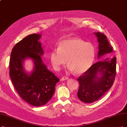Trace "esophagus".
Instances as JSON below:
<instances>
[{
    "instance_id": "1",
    "label": "esophagus",
    "mask_w": 127,
    "mask_h": 127,
    "mask_svg": "<svg viewBox=\"0 0 127 127\" xmlns=\"http://www.w3.org/2000/svg\"><path fill=\"white\" fill-rule=\"evenodd\" d=\"M68 79V78L67 77H63L61 78V80L62 81H65V80H67V79Z\"/></svg>"
}]
</instances>
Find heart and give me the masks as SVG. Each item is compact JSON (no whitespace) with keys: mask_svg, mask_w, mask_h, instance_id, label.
<instances>
[{"mask_svg":"<svg viewBox=\"0 0 127 127\" xmlns=\"http://www.w3.org/2000/svg\"><path fill=\"white\" fill-rule=\"evenodd\" d=\"M95 52L94 46L90 42L78 38H69L60 42L58 49L51 52L50 59L55 70H59L67 60L69 71L81 74L91 67Z\"/></svg>","mask_w":127,"mask_h":127,"instance_id":"obj_1","label":"heart"}]
</instances>
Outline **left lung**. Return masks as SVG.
Instances as JSON below:
<instances>
[{
  "label": "left lung",
  "mask_w": 127,
  "mask_h": 127,
  "mask_svg": "<svg viewBox=\"0 0 127 127\" xmlns=\"http://www.w3.org/2000/svg\"><path fill=\"white\" fill-rule=\"evenodd\" d=\"M98 42V58L113 52L107 37L100 32H94ZM116 58L98 61L78 78L79 87L77 96L82 101L91 104L104 96L114 84L116 76Z\"/></svg>",
  "instance_id": "left-lung-1"
}]
</instances>
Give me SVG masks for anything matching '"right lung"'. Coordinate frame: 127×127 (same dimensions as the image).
I'll return each mask as SVG.
<instances>
[{
	"label": "right lung",
	"mask_w": 127,
	"mask_h": 127,
	"mask_svg": "<svg viewBox=\"0 0 127 127\" xmlns=\"http://www.w3.org/2000/svg\"><path fill=\"white\" fill-rule=\"evenodd\" d=\"M40 34H32L23 38L13 48L9 62V75L13 85L22 99L34 106L46 104L53 95L60 79L48 69L42 60L44 54ZM31 59L34 68L27 72L24 61Z\"/></svg>",
	"instance_id": "right-lung-1"
}]
</instances>
